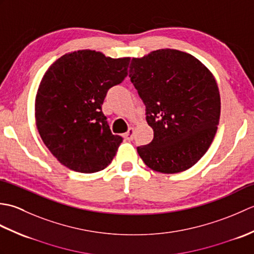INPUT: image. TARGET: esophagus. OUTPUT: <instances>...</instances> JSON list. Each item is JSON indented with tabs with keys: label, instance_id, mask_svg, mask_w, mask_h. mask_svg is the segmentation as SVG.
Listing matches in <instances>:
<instances>
[{
	"label": "esophagus",
	"instance_id": "obj_1",
	"mask_svg": "<svg viewBox=\"0 0 254 254\" xmlns=\"http://www.w3.org/2000/svg\"><path fill=\"white\" fill-rule=\"evenodd\" d=\"M133 137H134V128L130 127L128 128V131L124 134V138L127 139V141H132Z\"/></svg>",
	"mask_w": 254,
	"mask_h": 254
}]
</instances>
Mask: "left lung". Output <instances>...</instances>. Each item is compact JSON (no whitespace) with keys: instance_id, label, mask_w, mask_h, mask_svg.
Segmentation results:
<instances>
[{"instance_id":"obj_1","label":"left lung","mask_w":254,"mask_h":254,"mask_svg":"<svg viewBox=\"0 0 254 254\" xmlns=\"http://www.w3.org/2000/svg\"><path fill=\"white\" fill-rule=\"evenodd\" d=\"M128 72L154 130L153 141L137 147L139 157L161 174L191 168L207 152L219 123L213 74L196 58L174 49L133 58Z\"/></svg>"}]
</instances>
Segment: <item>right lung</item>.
I'll return each mask as SVG.
<instances>
[{
	"label": "right lung",
	"mask_w": 254,
	"mask_h": 254,
	"mask_svg": "<svg viewBox=\"0 0 254 254\" xmlns=\"http://www.w3.org/2000/svg\"><path fill=\"white\" fill-rule=\"evenodd\" d=\"M130 58L78 50L48 68L36 96V123L51 154L68 169L91 174L109 165L122 143L101 106L108 90L127 75Z\"/></svg>",
	"instance_id": "1"
}]
</instances>
